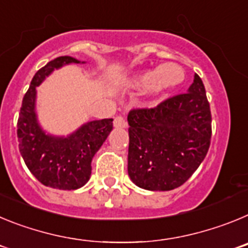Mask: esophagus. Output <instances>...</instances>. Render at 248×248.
I'll return each instance as SVG.
<instances>
[{
    "instance_id": "34e87169",
    "label": "esophagus",
    "mask_w": 248,
    "mask_h": 248,
    "mask_svg": "<svg viewBox=\"0 0 248 248\" xmlns=\"http://www.w3.org/2000/svg\"><path fill=\"white\" fill-rule=\"evenodd\" d=\"M114 128H125L126 122L125 119L122 117V115H118V117L114 118Z\"/></svg>"
}]
</instances>
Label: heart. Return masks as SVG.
Masks as SVG:
<instances>
[{
  "mask_svg": "<svg viewBox=\"0 0 248 248\" xmlns=\"http://www.w3.org/2000/svg\"><path fill=\"white\" fill-rule=\"evenodd\" d=\"M184 69L176 63H164L155 69L139 74L133 79L139 88H148L150 93H160L183 82Z\"/></svg>",
  "mask_w": 248,
  "mask_h": 248,
  "instance_id": "obj_1",
  "label": "heart"
}]
</instances>
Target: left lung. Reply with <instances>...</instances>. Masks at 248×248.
<instances>
[{"instance_id":"obj_1","label":"left lung","mask_w":248,"mask_h":248,"mask_svg":"<svg viewBox=\"0 0 248 248\" xmlns=\"http://www.w3.org/2000/svg\"><path fill=\"white\" fill-rule=\"evenodd\" d=\"M128 174L150 191L183 185L200 166L210 148L211 111L198 74L187 89L151 109L128 115Z\"/></svg>"}]
</instances>
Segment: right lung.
<instances>
[{
  "label": "right lung",
  "mask_w": 248,
  "mask_h": 248,
  "mask_svg": "<svg viewBox=\"0 0 248 248\" xmlns=\"http://www.w3.org/2000/svg\"><path fill=\"white\" fill-rule=\"evenodd\" d=\"M85 63L69 56L48 62L34 74L22 102L17 123L18 148L30 171L45 186L77 190L91 179L92 160L113 129V119L92 120L67 137L46 133L36 111V88L56 69Z\"/></svg>",
  "instance_id": "obj_1"
}]
</instances>
